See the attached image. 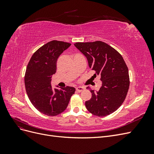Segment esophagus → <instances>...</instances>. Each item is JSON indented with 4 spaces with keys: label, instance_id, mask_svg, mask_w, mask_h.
Instances as JSON below:
<instances>
[{
    "label": "esophagus",
    "instance_id": "1",
    "mask_svg": "<svg viewBox=\"0 0 154 154\" xmlns=\"http://www.w3.org/2000/svg\"><path fill=\"white\" fill-rule=\"evenodd\" d=\"M76 90L77 92H82L83 91H84L85 90V88L83 87H76Z\"/></svg>",
    "mask_w": 154,
    "mask_h": 154
}]
</instances>
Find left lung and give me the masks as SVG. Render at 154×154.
Segmentation results:
<instances>
[{
    "label": "left lung",
    "instance_id": "1",
    "mask_svg": "<svg viewBox=\"0 0 154 154\" xmlns=\"http://www.w3.org/2000/svg\"><path fill=\"white\" fill-rule=\"evenodd\" d=\"M74 46L85 55L88 66L102 82L98 91L87 87L92 93L91 100L85 101L87 109L99 117L113 113L123 103L130 85L128 69L122 56L101 41L77 42Z\"/></svg>",
    "mask_w": 154,
    "mask_h": 154
}]
</instances>
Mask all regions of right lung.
<instances>
[{
    "instance_id": "1",
    "label": "right lung",
    "mask_w": 154,
    "mask_h": 154,
    "mask_svg": "<svg viewBox=\"0 0 154 154\" xmlns=\"http://www.w3.org/2000/svg\"><path fill=\"white\" fill-rule=\"evenodd\" d=\"M71 44L53 40L32 54L26 68L24 83L31 103L41 113L55 116L66 109L76 89L66 87L59 89L51 86V78L57 71V61ZM58 87V86H57Z\"/></svg>"
}]
</instances>
